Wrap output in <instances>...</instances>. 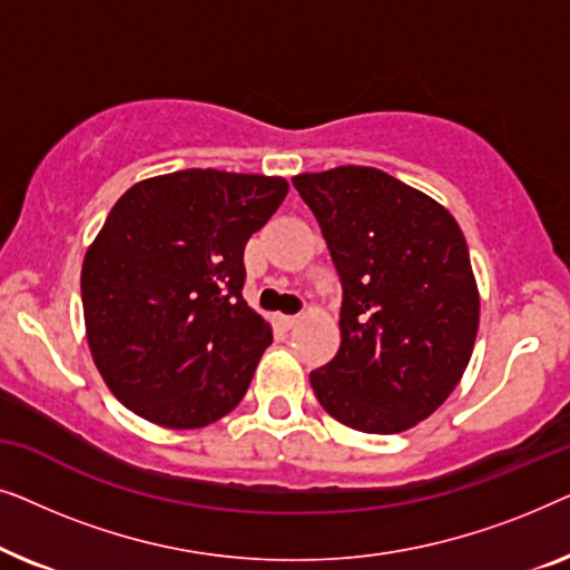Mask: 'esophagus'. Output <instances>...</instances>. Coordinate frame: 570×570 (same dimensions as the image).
<instances>
[{
	"instance_id": "obj_1",
	"label": "esophagus",
	"mask_w": 570,
	"mask_h": 570,
	"mask_svg": "<svg viewBox=\"0 0 570 570\" xmlns=\"http://www.w3.org/2000/svg\"><path fill=\"white\" fill-rule=\"evenodd\" d=\"M295 324H298V316H277L279 330H293Z\"/></svg>"
}]
</instances>
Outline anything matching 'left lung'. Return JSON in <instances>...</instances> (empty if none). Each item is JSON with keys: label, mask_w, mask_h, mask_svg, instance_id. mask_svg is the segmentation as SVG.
I'll list each match as a JSON object with an SVG mask.
<instances>
[{"label": "left lung", "mask_w": 570, "mask_h": 570, "mask_svg": "<svg viewBox=\"0 0 570 570\" xmlns=\"http://www.w3.org/2000/svg\"><path fill=\"white\" fill-rule=\"evenodd\" d=\"M342 283L340 350L316 400L363 433H402L446 402L472 357L480 295L446 207L379 168L293 178Z\"/></svg>", "instance_id": "left-lung-1"}]
</instances>
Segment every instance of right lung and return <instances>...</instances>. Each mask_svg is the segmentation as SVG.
I'll list each match as a JSON object with an SVG mask.
<instances>
[{"instance_id":"1","label":"right lung","mask_w":570,"mask_h":570,"mask_svg":"<svg viewBox=\"0 0 570 570\" xmlns=\"http://www.w3.org/2000/svg\"><path fill=\"white\" fill-rule=\"evenodd\" d=\"M285 194L279 176L189 168L116 202L80 287L92 361L124 407L189 431L244 400L272 342L240 295L244 248Z\"/></svg>"}]
</instances>
